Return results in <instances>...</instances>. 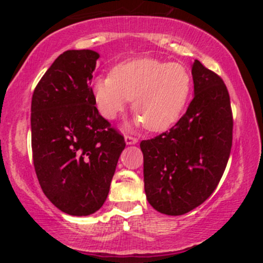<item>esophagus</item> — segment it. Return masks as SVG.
Masks as SVG:
<instances>
[{"label": "esophagus", "mask_w": 263, "mask_h": 263, "mask_svg": "<svg viewBox=\"0 0 263 263\" xmlns=\"http://www.w3.org/2000/svg\"><path fill=\"white\" fill-rule=\"evenodd\" d=\"M124 140H125V143H127V145H135V143L138 142V139L134 138V136H130V135H125Z\"/></svg>", "instance_id": "1"}]
</instances>
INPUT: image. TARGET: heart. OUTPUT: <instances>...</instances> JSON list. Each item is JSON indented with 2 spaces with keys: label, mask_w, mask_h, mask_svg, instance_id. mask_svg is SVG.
I'll return each instance as SVG.
<instances>
[{
  "label": "heart",
  "mask_w": 263,
  "mask_h": 263,
  "mask_svg": "<svg viewBox=\"0 0 263 263\" xmlns=\"http://www.w3.org/2000/svg\"><path fill=\"white\" fill-rule=\"evenodd\" d=\"M193 87L190 71L181 63L135 59L117 64L110 77H98L92 86L100 115L114 120L133 99L138 123L151 132H163L176 123Z\"/></svg>",
  "instance_id": "obj_1"
}]
</instances>
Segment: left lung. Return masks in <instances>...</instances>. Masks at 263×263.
Here are the masks:
<instances>
[{
  "mask_svg": "<svg viewBox=\"0 0 263 263\" xmlns=\"http://www.w3.org/2000/svg\"><path fill=\"white\" fill-rule=\"evenodd\" d=\"M194 98L168 132L140 143L147 200L154 210L182 215L217 188L232 146V110L222 79L195 60Z\"/></svg>",
  "mask_w": 263,
  "mask_h": 263,
  "instance_id": "8db88e82",
  "label": "left lung"
}]
</instances>
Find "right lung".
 I'll return each instance as SVG.
<instances>
[{
	"label": "right lung",
	"instance_id": "1",
	"mask_svg": "<svg viewBox=\"0 0 263 263\" xmlns=\"http://www.w3.org/2000/svg\"><path fill=\"white\" fill-rule=\"evenodd\" d=\"M99 53L68 50L35 86L31 104L34 170L60 211L89 215L105 202L124 138L95 106L91 87Z\"/></svg>",
	"mask_w": 263,
	"mask_h": 263
}]
</instances>
